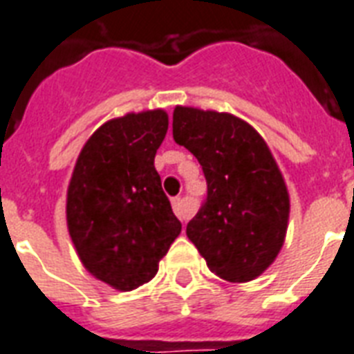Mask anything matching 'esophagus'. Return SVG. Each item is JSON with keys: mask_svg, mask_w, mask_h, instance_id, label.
<instances>
[{"mask_svg": "<svg viewBox=\"0 0 354 354\" xmlns=\"http://www.w3.org/2000/svg\"><path fill=\"white\" fill-rule=\"evenodd\" d=\"M172 209H174V213H176L180 221H187L189 218V211L185 209V204H183L182 198L172 200Z\"/></svg>", "mask_w": 354, "mask_h": 354, "instance_id": "obj_1", "label": "esophagus"}]
</instances>
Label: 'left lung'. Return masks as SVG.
<instances>
[{"label": "left lung", "instance_id": "obj_1", "mask_svg": "<svg viewBox=\"0 0 354 354\" xmlns=\"http://www.w3.org/2000/svg\"><path fill=\"white\" fill-rule=\"evenodd\" d=\"M172 138L198 160L207 198L187 236L230 283L263 274L285 244L290 196L263 136L233 113L176 106Z\"/></svg>", "mask_w": 354, "mask_h": 354}]
</instances>
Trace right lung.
<instances>
[{
	"mask_svg": "<svg viewBox=\"0 0 354 354\" xmlns=\"http://www.w3.org/2000/svg\"><path fill=\"white\" fill-rule=\"evenodd\" d=\"M165 110L106 121L80 150L66 198V221L80 263L119 292L149 283L182 232L154 167L165 139Z\"/></svg>",
	"mask_w": 354,
	"mask_h": 354,
	"instance_id": "right-lung-1",
	"label": "right lung"
}]
</instances>
